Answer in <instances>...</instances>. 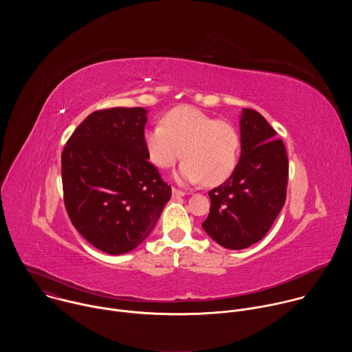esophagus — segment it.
Here are the masks:
<instances>
[{
    "mask_svg": "<svg viewBox=\"0 0 352 352\" xmlns=\"http://www.w3.org/2000/svg\"><path fill=\"white\" fill-rule=\"evenodd\" d=\"M186 193L184 192V190H181V189H177V188H173V196L174 197H181V196H185Z\"/></svg>",
    "mask_w": 352,
    "mask_h": 352,
    "instance_id": "esophagus-1",
    "label": "esophagus"
}]
</instances>
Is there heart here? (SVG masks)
Returning <instances> with one entry per match:
<instances>
[{
	"label": "heart",
	"instance_id": "obj_1",
	"mask_svg": "<svg viewBox=\"0 0 352 352\" xmlns=\"http://www.w3.org/2000/svg\"><path fill=\"white\" fill-rule=\"evenodd\" d=\"M144 144L160 168L173 167L182 156L177 179L184 184L219 185L235 170L239 135L227 121L214 120L190 106L168 111L163 124L144 131Z\"/></svg>",
	"mask_w": 352,
	"mask_h": 352
}]
</instances>
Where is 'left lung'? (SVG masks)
Masks as SVG:
<instances>
[{
  "label": "left lung",
  "instance_id": "1",
  "mask_svg": "<svg viewBox=\"0 0 352 352\" xmlns=\"http://www.w3.org/2000/svg\"><path fill=\"white\" fill-rule=\"evenodd\" d=\"M241 157L231 177L209 192L208 235L227 249L261 241L285 204L288 159L281 139L262 114L242 109Z\"/></svg>",
  "mask_w": 352,
  "mask_h": 352
}]
</instances>
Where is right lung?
I'll return each instance as SVG.
<instances>
[{
	"instance_id": "add662e5",
	"label": "right lung",
	"mask_w": 352,
	"mask_h": 352,
	"mask_svg": "<svg viewBox=\"0 0 352 352\" xmlns=\"http://www.w3.org/2000/svg\"><path fill=\"white\" fill-rule=\"evenodd\" d=\"M146 121L142 107L94 111L63 150L67 213L79 234L109 255L140 245L171 197V186L148 162Z\"/></svg>"
}]
</instances>
